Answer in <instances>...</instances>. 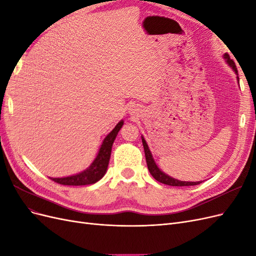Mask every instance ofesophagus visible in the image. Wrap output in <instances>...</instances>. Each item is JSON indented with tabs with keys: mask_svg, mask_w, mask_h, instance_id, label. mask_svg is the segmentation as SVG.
I'll list each match as a JSON object with an SVG mask.
<instances>
[{
	"mask_svg": "<svg viewBox=\"0 0 256 256\" xmlns=\"http://www.w3.org/2000/svg\"><path fill=\"white\" fill-rule=\"evenodd\" d=\"M136 110H138V109H136V108H134V109H131V113H136Z\"/></svg>",
	"mask_w": 256,
	"mask_h": 256,
	"instance_id": "obj_1",
	"label": "esophagus"
}]
</instances>
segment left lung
Instances as JSON below:
<instances>
[{
  "label": "left lung",
  "mask_w": 256,
  "mask_h": 256,
  "mask_svg": "<svg viewBox=\"0 0 256 256\" xmlns=\"http://www.w3.org/2000/svg\"><path fill=\"white\" fill-rule=\"evenodd\" d=\"M226 58L228 64L233 68V70L236 72V74H238L237 72V67L235 65V62L233 60H230L228 54H226L224 56ZM142 143H143V147H144V152H145V159H146V164H147V168H148V171L152 174V176L154 178V180H158L159 182H162L164 184L168 186H174V187H184V186H196L198 184L202 182H182V180H175V178H172L171 176H168L166 174H164V172L161 171V170L156 166L154 161V158L150 154V150L148 148V146H147L146 141L144 140V138L142 136Z\"/></svg>",
  "instance_id": "obj_1"
}]
</instances>
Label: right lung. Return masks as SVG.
<instances>
[{"instance_id":"1","label":"right lung","mask_w":256,"mask_h":256,"mask_svg":"<svg viewBox=\"0 0 256 256\" xmlns=\"http://www.w3.org/2000/svg\"><path fill=\"white\" fill-rule=\"evenodd\" d=\"M122 124H124V122L120 120L118 125L115 126V128L111 131V132L106 136L102 147H100L96 159L90 166L88 168H86L85 171L76 174V175L62 177V178H50V180H52L53 182H56L60 184H65V186L92 184L97 182L99 180H102L106 172L108 164H109L113 142L115 140L116 136H118L120 129L122 128Z\"/></svg>"}]
</instances>
